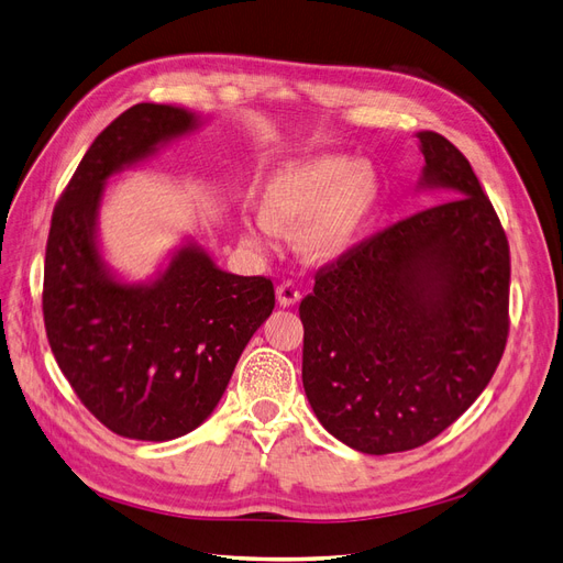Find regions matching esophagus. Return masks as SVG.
<instances>
[{
    "label": "esophagus",
    "mask_w": 563,
    "mask_h": 563,
    "mask_svg": "<svg viewBox=\"0 0 563 563\" xmlns=\"http://www.w3.org/2000/svg\"><path fill=\"white\" fill-rule=\"evenodd\" d=\"M276 297H278V303H280L283 308H289V306L299 303L301 292H299L295 283L287 280V283H280V285L276 287Z\"/></svg>",
    "instance_id": "esophagus-1"
}]
</instances>
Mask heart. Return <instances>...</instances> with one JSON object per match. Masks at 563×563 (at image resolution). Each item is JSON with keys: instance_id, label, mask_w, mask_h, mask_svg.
<instances>
[{"instance_id": "heart-1", "label": "heart", "mask_w": 563, "mask_h": 563, "mask_svg": "<svg viewBox=\"0 0 563 563\" xmlns=\"http://www.w3.org/2000/svg\"><path fill=\"white\" fill-rule=\"evenodd\" d=\"M380 195V176L368 162L334 153L289 162L262 185V222L247 227V239L262 243L268 229H297L295 245L306 260L336 262L357 245Z\"/></svg>"}]
</instances>
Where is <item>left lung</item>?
<instances>
[{
	"instance_id": "1",
	"label": "left lung",
	"mask_w": 563,
	"mask_h": 563,
	"mask_svg": "<svg viewBox=\"0 0 563 563\" xmlns=\"http://www.w3.org/2000/svg\"><path fill=\"white\" fill-rule=\"evenodd\" d=\"M415 213L318 271L303 322V389L320 424L366 454L420 448L481 397L508 339L510 250L468 159L418 132Z\"/></svg>"
}]
</instances>
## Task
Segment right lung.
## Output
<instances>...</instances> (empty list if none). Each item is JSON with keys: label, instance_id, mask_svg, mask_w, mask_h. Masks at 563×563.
<instances>
[{"label": "right lung", "instance_id": "obj_1", "mask_svg": "<svg viewBox=\"0 0 563 563\" xmlns=\"http://www.w3.org/2000/svg\"><path fill=\"white\" fill-rule=\"evenodd\" d=\"M199 124V115L169 103L128 109L95 139L51 220V350L82 406L124 439L162 443L197 429L276 303L268 278L222 271L195 239L143 283L122 280L101 255L109 178Z\"/></svg>", "mask_w": 563, "mask_h": 563}]
</instances>
